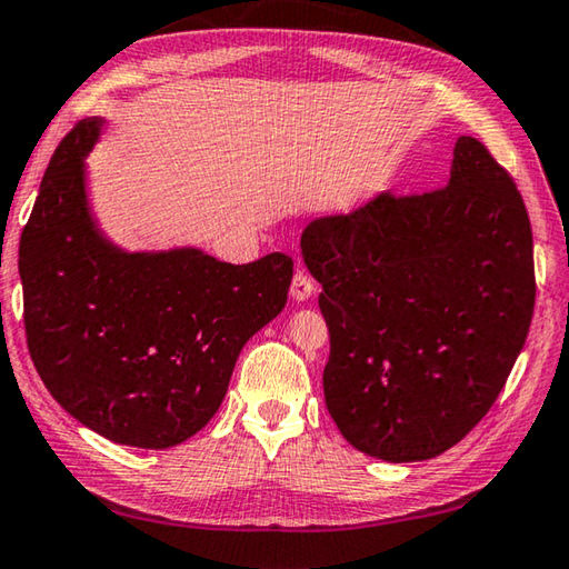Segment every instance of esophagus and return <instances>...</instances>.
Returning a JSON list of instances; mask_svg holds the SVG:
<instances>
[{
  "label": "esophagus",
  "mask_w": 569,
  "mask_h": 569,
  "mask_svg": "<svg viewBox=\"0 0 569 569\" xmlns=\"http://www.w3.org/2000/svg\"><path fill=\"white\" fill-rule=\"evenodd\" d=\"M289 295H292L295 302H307V299L315 295L312 277H309L307 272H297L292 280V287H289Z\"/></svg>",
  "instance_id": "34e87169"
}]
</instances>
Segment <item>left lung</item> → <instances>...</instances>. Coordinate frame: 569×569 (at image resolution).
Returning a JSON list of instances; mask_svg holds the SVG:
<instances>
[{
  "label": "left lung",
  "mask_w": 569,
  "mask_h": 569,
  "mask_svg": "<svg viewBox=\"0 0 569 569\" xmlns=\"http://www.w3.org/2000/svg\"><path fill=\"white\" fill-rule=\"evenodd\" d=\"M302 257L321 284L341 436L389 463L456 446L496 403L532 319V230L512 178L460 136L446 188L317 218Z\"/></svg>",
  "instance_id": "left-lung-1"
}]
</instances>
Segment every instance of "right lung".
Here are the masks:
<instances>
[{
	"label": "right lung",
	"instance_id": "add662e5",
	"mask_svg": "<svg viewBox=\"0 0 569 569\" xmlns=\"http://www.w3.org/2000/svg\"><path fill=\"white\" fill-rule=\"evenodd\" d=\"M103 123L83 118L59 143L21 232L27 345L63 411L113 443L160 451L216 416L242 347L287 305L292 260L118 248L86 190Z\"/></svg>",
	"mask_w": 569,
	"mask_h": 569
}]
</instances>
